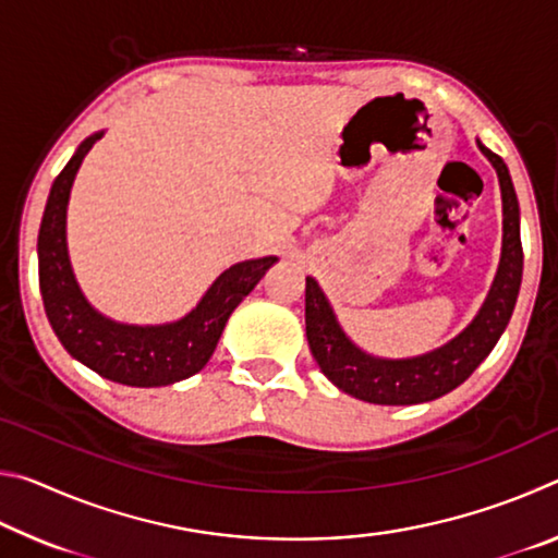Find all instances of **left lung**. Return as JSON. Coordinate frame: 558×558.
<instances>
[{
  "instance_id": "left-lung-1",
  "label": "left lung",
  "mask_w": 558,
  "mask_h": 558,
  "mask_svg": "<svg viewBox=\"0 0 558 558\" xmlns=\"http://www.w3.org/2000/svg\"><path fill=\"white\" fill-rule=\"evenodd\" d=\"M480 149L497 169L499 189H502V260L483 310L452 342L415 359H376L364 354L337 325L332 307L317 282L307 278L305 329L310 349L327 379L354 399L381 405H411L438 399L465 381L505 332L519 295L524 263L522 239H519V204L502 157L485 145H480Z\"/></svg>"
}]
</instances>
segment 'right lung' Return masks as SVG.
<instances>
[{
	"label": "right lung",
	"instance_id": "right-lung-1",
	"mask_svg": "<svg viewBox=\"0 0 558 558\" xmlns=\"http://www.w3.org/2000/svg\"><path fill=\"white\" fill-rule=\"evenodd\" d=\"M102 132L88 137L53 179L39 229V288L46 317L65 352L125 386H167L204 369L235 305L258 286L276 256L235 263L216 278L199 305L172 325H118L93 310L75 286L65 251V206L75 172Z\"/></svg>",
	"mask_w": 558,
	"mask_h": 558
}]
</instances>
